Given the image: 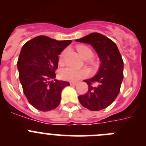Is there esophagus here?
Masks as SVG:
<instances>
[{"mask_svg": "<svg viewBox=\"0 0 146 146\" xmlns=\"http://www.w3.org/2000/svg\"><path fill=\"white\" fill-rule=\"evenodd\" d=\"M71 86H77V82H70Z\"/></svg>", "mask_w": 146, "mask_h": 146, "instance_id": "34e87169", "label": "esophagus"}]
</instances>
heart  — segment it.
Here are the masks:
<instances>
[{
  "label": "heart",
  "mask_w": 146,
  "mask_h": 146,
  "mask_svg": "<svg viewBox=\"0 0 146 146\" xmlns=\"http://www.w3.org/2000/svg\"><path fill=\"white\" fill-rule=\"evenodd\" d=\"M77 50L80 55L86 60L90 59L94 56V52L91 48L86 45H79L77 47ZM64 52H62L60 55V63L64 60ZM90 64H94L93 60H90ZM88 75V72L86 69H77L74 67L67 66L60 71V76L62 79L69 81H77L78 80L86 77Z\"/></svg>",
  "instance_id": "b5f03b06"
}]
</instances>
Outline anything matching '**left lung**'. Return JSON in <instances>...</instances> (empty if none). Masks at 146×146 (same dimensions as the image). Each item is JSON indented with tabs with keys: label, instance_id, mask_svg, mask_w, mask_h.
<instances>
[{
	"label": "left lung",
	"instance_id": "1",
	"mask_svg": "<svg viewBox=\"0 0 146 146\" xmlns=\"http://www.w3.org/2000/svg\"><path fill=\"white\" fill-rule=\"evenodd\" d=\"M76 42L90 44L102 64L95 77L84 80L88 90L78 99L84 108L98 111L110 106L118 95L123 78V61L117 45L99 33H91Z\"/></svg>",
	"mask_w": 146,
	"mask_h": 146
}]
</instances>
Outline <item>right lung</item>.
<instances>
[{
    "mask_svg": "<svg viewBox=\"0 0 146 146\" xmlns=\"http://www.w3.org/2000/svg\"><path fill=\"white\" fill-rule=\"evenodd\" d=\"M72 42L38 36L23 45L17 61L19 77L28 102L40 111L57 108L62 90L69 86V82L54 79L58 55Z\"/></svg>",
    "mask_w": 146,
    "mask_h": 146,
    "instance_id": "1",
    "label": "right lung"
}]
</instances>
